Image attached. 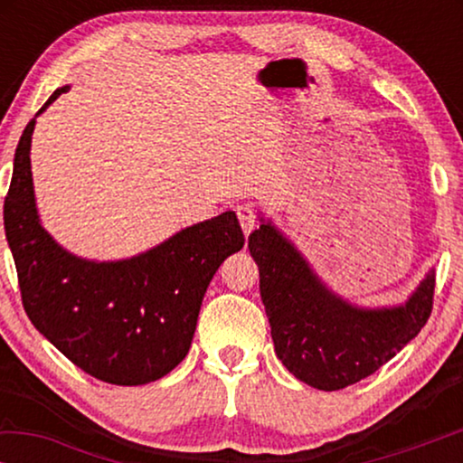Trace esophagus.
<instances>
[{"label":"esophagus","instance_id":"esophagus-1","mask_svg":"<svg viewBox=\"0 0 463 463\" xmlns=\"http://www.w3.org/2000/svg\"><path fill=\"white\" fill-rule=\"evenodd\" d=\"M236 214H238L240 227H242L244 236H249V233H250L252 230H255V225H257V214H255V211H252L250 206L242 204V206L236 208Z\"/></svg>","mask_w":463,"mask_h":463}]
</instances>
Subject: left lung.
Masks as SVG:
<instances>
[{"label": "left lung", "instance_id": "obj_1", "mask_svg": "<svg viewBox=\"0 0 463 463\" xmlns=\"http://www.w3.org/2000/svg\"><path fill=\"white\" fill-rule=\"evenodd\" d=\"M276 356L316 390L369 377L417 337L432 314L434 269L401 306L363 307L322 282L301 250L261 217L249 236Z\"/></svg>", "mask_w": 463, "mask_h": 463}]
</instances>
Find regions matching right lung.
I'll use <instances>...</instances> for the list:
<instances>
[{"label": "right lung", "mask_w": 463, "mask_h": 463, "mask_svg": "<svg viewBox=\"0 0 463 463\" xmlns=\"http://www.w3.org/2000/svg\"><path fill=\"white\" fill-rule=\"evenodd\" d=\"M71 86L56 88L24 128L4 202L5 240L33 326L88 375L143 385L187 356L214 271L244 246L233 211L118 261L73 255L43 230L31 175L35 119Z\"/></svg>", "instance_id": "add662e5"}]
</instances>
